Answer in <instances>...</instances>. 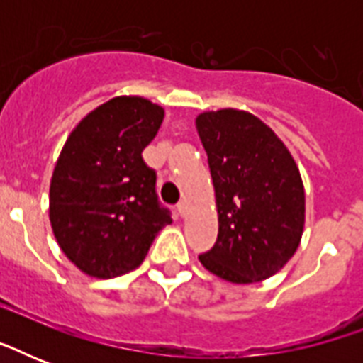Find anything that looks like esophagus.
Instances as JSON below:
<instances>
[{
  "instance_id": "esophagus-1",
  "label": "esophagus",
  "mask_w": 363,
  "mask_h": 363,
  "mask_svg": "<svg viewBox=\"0 0 363 363\" xmlns=\"http://www.w3.org/2000/svg\"><path fill=\"white\" fill-rule=\"evenodd\" d=\"M177 213L181 216H184V213H186V201H179V203H177Z\"/></svg>"
}]
</instances>
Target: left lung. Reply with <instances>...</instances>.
Segmentation results:
<instances>
[{
    "instance_id": "8db88e82",
    "label": "left lung",
    "mask_w": 363,
    "mask_h": 363,
    "mask_svg": "<svg viewBox=\"0 0 363 363\" xmlns=\"http://www.w3.org/2000/svg\"><path fill=\"white\" fill-rule=\"evenodd\" d=\"M196 125L218 209V238L199 262L235 284L264 281L282 269L301 241L305 192L298 165L250 113L211 111Z\"/></svg>"
}]
</instances>
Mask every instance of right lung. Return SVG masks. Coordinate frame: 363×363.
<instances>
[{"label": "right lung", "mask_w": 363, "mask_h": 363, "mask_svg": "<svg viewBox=\"0 0 363 363\" xmlns=\"http://www.w3.org/2000/svg\"><path fill=\"white\" fill-rule=\"evenodd\" d=\"M164 109L121 96L99 105L67 137L50 181V224L64 254L86 275L113 279L141 265L171 213L156 194L143 150Z\"/></svg>", "instance_id": "right-lung-1"}]
</instances>
